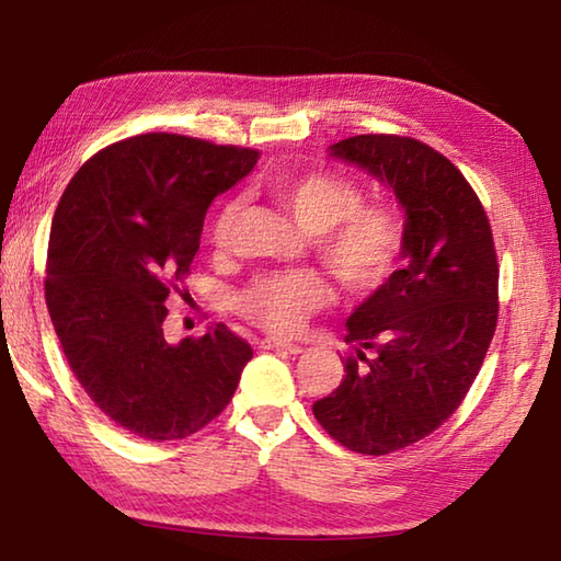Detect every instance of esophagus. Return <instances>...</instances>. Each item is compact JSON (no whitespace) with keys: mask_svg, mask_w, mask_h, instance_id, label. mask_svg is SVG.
I'll return each mask as SVG.
<instances>
[{"mask_svg":"<svg viewBox=\"0 0 561 561\" xmlns=\"http://www.w3.org/2000/svg\"><path fill=\"white\" fill-rule=\"evenodd\" d=\"M262 348L267 351H284V354H301V346L294 344V341H282V339H264Z\"/></svg>","mask_w":561,"mask_h":561,"instance_id":"esophagus-1","label":"esophagus"}]
</instances>
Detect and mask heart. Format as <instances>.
Here are the masks:
<instances>
[{"mask_svg": "<svg viewBox=\"0 0 561 561\" xmlns=\"http://www.w3.org/2000/svg\"><path fill=\"white\" fill-rule=\"evenodd\" d=\"M270 195L301 230L314 234V252L348 294L381 289L401 267L408 244V215L398 203H364L354 178L314 170L270 183ZM240 197L220 203L210 225L217 252L230 250ZM329 304V287L309 270L267 272L237 291L234 309L250 324L274 334H294Z\"/></svg>", "mask_w": 561, "mask_h": 561, "instance_id": "obj_1", "label": "heart"}]
</instances>
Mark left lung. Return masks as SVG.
I'll return each mask as SVG.
<instances>
[{
	"label": "left lung",
	"instance_id": "8db88e82",
	"mask_svg": "<svg viewBox=\"0 0 561 561\" xmlns=\"http://www.w3.org/2000/svg\"><path fill=\"white\" fill-rule=\"evenodd\" d=\"M331 156L393 187L408 262L348 317L346 376L311 411L344 448L388 455L440 428L468 396L500 314L495 240L468 180L421 140L366 133Z\"/></svg>",
	"mask_w": 561,
	"mask_h": 561
}]
</instances>
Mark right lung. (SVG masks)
<instances>
[{
    "mask_svg": "<svg viewBox=\"0 0 561 561\" xmlns=\"http://www.w3.org/2000/svg\"><path fill=\"white\" fill-rule=\"evenodd\" d=\"M260 153L178 133L99 150L56 207L44 294L76 381L101 413L144 440L205 428L232 401L252 346L225 324L178 346L165 299L190 274L205 213Z\"/></svg>",
    "mask_w": 561,
    "mask_h": 561,
    "instance_id": "1",
    "label": "right lung"
}]
</instances>
